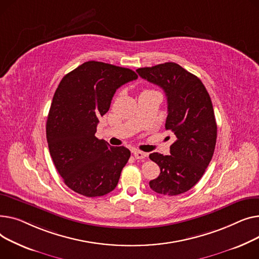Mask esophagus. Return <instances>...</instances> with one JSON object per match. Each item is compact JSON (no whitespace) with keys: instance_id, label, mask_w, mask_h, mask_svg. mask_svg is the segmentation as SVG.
<instances>
[{"instance_id":"esophagus-1","label":"esophagus","mask_w":259,"mask_h":259,"mask_svg":"<svg viewBox=\"0 0 259 259\" xmlns=\"http://www.w3.org/2000/svg\"><path fill=\"white\" fill-rule=\"evenodd\" d=\"M133 154L136 159H144L147 156L146 153H143V151H140V150H134Z\"/></svg>"}]
</instances>
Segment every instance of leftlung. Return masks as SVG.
<instances>
[{
    "mask_svg": "<svg viewBox=\"0 0 259 259\" xmlns=\"http://www.w3.org/2000/svg\"><path fill=\"white\" fill-rule=\"evenodd\" d=\"M137 72L164 91L165 128L177 137L169 156L149 155L161 170L149 187L169 196L184 193L200 181L214 153L218 126L211 98L200 78L176 63L139 68Z\"/></svg>",
    "mask_w": 259,
    "mask_h": 259,
    "instance_id": "1",
    "label": "left lung"
}]
</instances>
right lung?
Here are the masks:
<instances>
[{
    "label": "right lung",
    "mask_w": 259,
    "mask_h": 259,
    "mask_svg": "<svg viewBox=\"0 0 259 259\" xmlns=\"http://www.w3.org/2000/svg\"><path fill=\"white\" fill-rule=\"evenodd\" d=\"M137 78L131 69L91 60L60 80L46 134L56 169L73 191L95 197L117 186L131 151L99 140L95 133L117 89Z\"/></svg>",
    "instance_id": "1"
}]
</instances>
